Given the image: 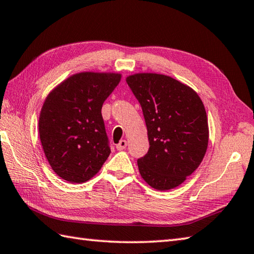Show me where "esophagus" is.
Listing matches in <instances>:
<instances>
[{"instance_id":"34e87169","label":"esophagus","mask_w":254,"mask_h":254,"mask_svg":"<svg viewBox=\"0 0 254 254\" xmlns=\"http://www.w3.org/2000/svg\"><path fill=\"white\" fill-rule=\"evenodd\" d=\"M127 142L126 140H121L117 144V148L119 151H121V150H124V148L127 147Z\"/></svg>"}]
</instances>
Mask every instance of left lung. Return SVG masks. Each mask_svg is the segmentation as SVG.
<instances>
[{
  "label": "left lung",
  "instance_id": "left-lung-1",
  "mask_svg": "<svg viewBox=\"0 0 254 254\" xmlns=\"http://www.w3.org/2000/svg\"><path fill=\"white\" fill-rule=\"evenodd\" d=\"M127 82L140 102L150 150L138 158L141 176L157 190L180 186L200 165L209 127L205 106L190 86L170 76L134 73Z\"/></svg>",
  "mask_w": 254,
  "mask_h": 254
}]
</instances>
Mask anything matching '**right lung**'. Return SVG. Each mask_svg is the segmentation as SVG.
<instances>
[{
    "instance_id": "right-lung-1",
    "label": "right lung",
    "mask_w": 254,
    "mask_h": 254,
    "mask_svg": "<svg viewBox=\"0 0 254 254\" xmlns=\"http://www.w3.org/2000/svg\"><path fill=\"white\" fill-rule=\"evenodd\" d=\"M121 77L116 72L74 73L45 99L39 137L49 165L63 180L89 181L110 155L101 109Z\"/></svg>"
}]
</instances>
